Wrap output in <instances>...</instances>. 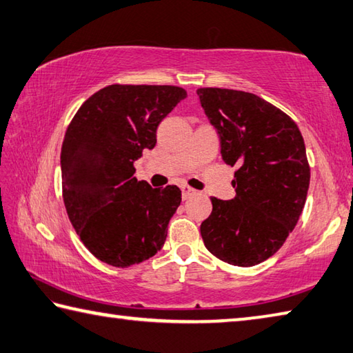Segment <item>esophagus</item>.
<instances>
[{
    "instance_id": "obj_1",
    "label": "esophagus",
    "mask_w": 353,
    "mask_h": 353,
    "mask_svg": "<svg viewBox=\"0 0 353 353\" xmlns=\"http://www.w3.org/2000/svg\"><path fill=\"white\" fill-rule=\"evenodd\" d=\"M181 190H182V197H183V201H185V199H188V197H191L193 194H196V190H193L191 187H188V185H182Z\"/></svg>"
}]
</instances>
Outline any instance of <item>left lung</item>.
Here are the masks:
<instances>
[{"instance_id": "obj_1", "label": "left lung", "mask_w": 353, "mask_h": 353, "mask_svg": "<svg viewBox=\"0 0 353 353\" xmlns=\"http://www.w3.org/2000/svg\"><path fill=\"white\" fill-rule=\"evenodd\" d=\"M221 137L223 162L236 166L232 201L211 197L201 225L208 252L227 264H261L284 245L303 213L310 183L304 139L296 123L258 95L197 89Z\"/></svg>"}]
</instances>
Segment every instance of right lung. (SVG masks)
<instances>
[{"label":"right lung","instance_id":"1","mask_svg":"<svg viewBox=\"0 0 353 353\" xmlns=\"http://www.w3.org/2000/svg\"><path fill=\"white\" fill-rule=\"evenodd\" d=\"M187 91L168 85H110L80 106L61 146L69 221L95 258L130 267L163 247L182 201L176 185L151 188L134 162L156 146L157 126Z\"/></svg>","mask_w":353,"mask_h":353}]
</instances>
